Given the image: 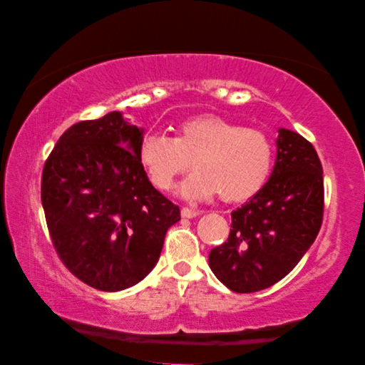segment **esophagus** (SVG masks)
Listing matches in <instances>:
<instances>
[{
  "instance_id": "1",
  "label": "esophagus",
  "mask_w": 365,
  "mask_h": 365,
  "mask_svg": "<svg viewBox=\"0 0 365 365\" xmlns=\"http://www.w3.org/2000/svg\"><path fill=\"white\" fill-rule=\"evenodd\" d=\"M181 215H182V218H195L197 215H199V210H192V208L184 207V208H181Z\"/></svg>"
}]
</instances>
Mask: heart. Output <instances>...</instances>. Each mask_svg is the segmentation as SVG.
Instances as JSON below:
<instances>
[{
    "instance_id": "obj_1",
    "label": "heart",
    "mask_w": 365,
    "mask_h": 365,
    "mask_svg": "<svg viewBox=\"0 0 365 365\" xmlns=\"http://www.w3.org/2000/svg\"><path fill=\"white\" fill-rule=\"evenodd\" d=\"M137 157L160 190H168L192 161L195 171L181 186L184 197L210 199L220 194L226 204H237L265 186L273 166V145L259 129L241 128L218 115H202L178 124L173 139L147 133Z\"/></svg>"
}]
</instances>
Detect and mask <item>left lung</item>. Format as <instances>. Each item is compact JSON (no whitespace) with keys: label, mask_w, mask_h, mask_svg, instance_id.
I'll return each instance as SVG.
<instances>
[{"label":"left lung","mask_w":365,"mask_h":365,"mask_svg":"<svg viewBox=\"0 0 365 365\" xmlns=\"http://www.w3.org/2000/svg\"><path fill=\"white\" fill-rule=\"evenodd\" d=\"M324 217V170L312 143L279 128L277 160L259 192L231 213L228 241L208 265L235 292H255L284 278L317 237Z\"/></svg>","instance_id":"8db88e82"}]
</instances>
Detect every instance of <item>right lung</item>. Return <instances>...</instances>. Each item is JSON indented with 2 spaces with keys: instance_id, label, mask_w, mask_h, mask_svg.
<instances>
[{
  "instance_id": "1",
  "label": "right lung",
  "mask_w": 365,
  "mask_h": 365,
  "mask_svg": "<svg viewBox=\"0 0 365 365\" xmlns=\"http://www.w3.org/2000/svg\"><path fill=\"white\" fill-rule=\"evenodd\" d=\"M143 129L121 111L81 121L59 137L41 175V205L59 259L100 291H123L153 270L179 207L142 168Z\"/></svg>"
}]
</instances>
